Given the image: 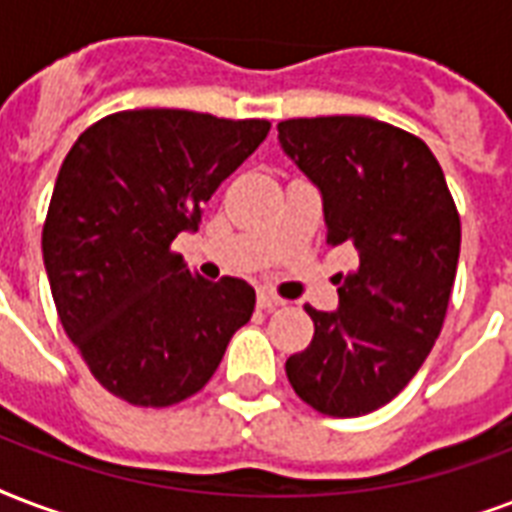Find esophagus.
Wrapping results in <instances>:
<instances>
[{
  "label": "esophagus",
  "instance_id": "esophagus-1",
  "mask_svg": "<svg viewBox=\"0 0 512 512\" xmlns=\"http://www.w3.org/2000/svg\"><path fill=\"white\" fill-rule=\"evenodd\" d=\"M257 306L263 308V311H273V308L284 306V300L276 298L273 292H260V295H257Z\"/></svg>",
  "mask_w": 512,
  "mask_h": 512
}]
</instances>
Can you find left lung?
<instances>
[{
	"instance_id": "obj_1",
	"label": "left lung",
	"mask_w": 512,
	"mask_h": 512,
	"mask_svg": "<svg viewBox=\"0 0 512 512\" xmlns=\"http://www.w3.org/2000/svg\"><path fill=\"white\" fill-rule=\"evenodd\" d=\"M279 142L322 190L327 244L360 263L338 311L287 360L295 395L327 416H365L395 400L438 341L454 287L462 222L438 158L419 136L373 117H292Z\"/></svg>"
}]
</instances>
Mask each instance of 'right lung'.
Segmentation results:
<instances>
[{
  "label": "right lung",
  "instance_id": "right-lung-1",
  "mask_svg": "<svg viewBox=\"0 0 512 512\" xmlns=\"http://www.w3.org/2000/svg\"><path fill=\"white\" fill-rule=\"evenodd\" d=\"M271 131L190 109L96 120L61 163L42 257L66 335L120 400L166 408L201 392L255 311L244 279L206 282L171 249Z\"/></svg>",
  "mask_w": 512,
  "mask_h": 512
}]
</instances>
